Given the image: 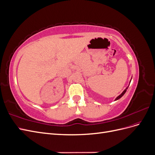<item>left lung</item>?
<instances>
[{
    "instance_id": "obj_1",
    "label": "left lung",
    "mask_w": 155,
    "mask_h": 155,
    "mask_svg": "<svg viewBox=\"0 0 155 155\" xmlns=\"http://www.w3.org/2000/svg\"><path fill=\"white\" fill-rule=\"evenodd\" d=\"M128 87H127V88H126L125 89V90H124V91H123V92H122V93H121V94H120V96H118V97H117L116 98V99H115V100H119V99H120V98H121V97H122V96H123L124 95V94H125V93L126 92V91H127V88H128Z\"/></svg>"
}]
</instances>
